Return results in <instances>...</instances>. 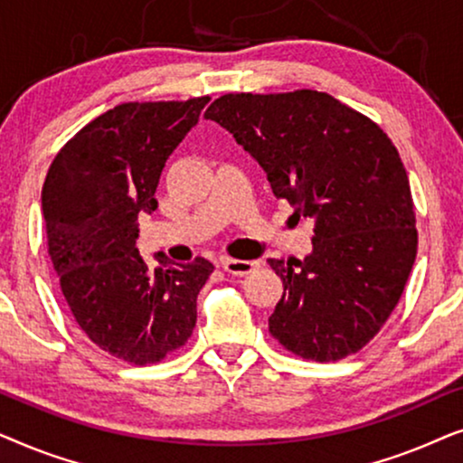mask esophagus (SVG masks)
I'll list each match as a JSON object with an SVG mask.
<instances>
[{
    "mask_svg": "<svg viewBox=\"0 0 463 463\" xmlns=\"http://www.w3.org/2000/svg\"><path fill=\"white\" fill-rule=\"evenodd\" d=\"M221 268L232 276H246L257 268V261H242V259H221Z\"/></svg>",
    "mask_w": 463,
    "mask_h": 463,
    "instance_id": "esophagus-1",
    "label": "esophagus"
}]
</instances>
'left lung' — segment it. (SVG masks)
Returning <instances> with one entry per match:
<instances>
[{
    "label": "left lung",
    "instance_id": "left-lung-1",
    "mask_svg": "<svg viewBox=\"0 0 463 463\" xmlns=\"http://www.w3.org/2000/svg\"><path fill=\"white\" fill-rule=\"evenodd\" d=\"M204 116L255 157L276 198L314 221L306 259H269L284 284L269 333L318 363L363 350L417 255L409 176L388 135L318 90L225 94Z\"/></svg>",
    "mask_w": 463,
    "mask_h": 463
}]
</instances>
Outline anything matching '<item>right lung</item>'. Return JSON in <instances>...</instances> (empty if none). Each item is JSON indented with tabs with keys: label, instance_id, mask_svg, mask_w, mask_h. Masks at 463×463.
<instances>
[{
	"label": "right lung",
	"instance_id": "1",
	"mask_svg": "<svg viewBox=\"0 0 463 463\" xmlns=\"http://www.w3.org/2000/svg\"><path fill=\"white\" fill-rule=\"evenodd\" d=\"M208 100L113 107L56 154L43 183L48 252L67 306L94 345L130 364L160 363L185 345L214 269L202 257L164 255L151 269L137 250L138 214L157 208L164 164Z\"/></svg>",
	"mask_w": 463,
	"mask_h": 463
}]
</instances>
